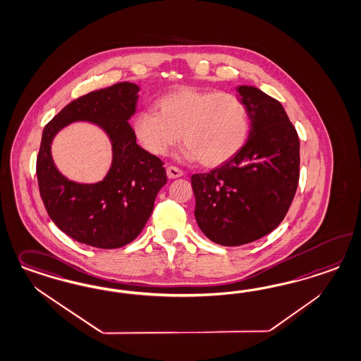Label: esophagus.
Instances as JSON below:
<instances>
[{
	"instance_id": "esophagus-1",
	"label": "esophagus",
	"mask_w": 361,
	"mask_h": 361,
	"mask_svg": "<svg viewBox=\"0 0 361 361\" xmlns=\"http://www.w3.org/2000/svg\"><path fill=\"white\" fill-rule=\"evenodd\" d=\"M166 171H167V176H169L170 179H175V178H179V176L183 175V171L179 170V169L175 167V166H169V167L166 169Z\"/></svg>"
}]
</instances>
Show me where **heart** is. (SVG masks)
I'll return each instance as SVG.
<instances>
[{"mask_svg": "<svg viewBox=\"0 0 361 361\" xmlns=\"http://www.w3.org/2000/svg\"><path fill=\"white\" fill-rule=\"evenodd\" d=\"M158 113L142 110L133 130L140 146L162 157L183 137V155L209 167L228 162L245 146L250 116L245 102L233 93L183 87L157 101Z\"/></svg>", "mask_w": 361, "mask_h": 361, "instance_id": "obj_1", "label": "heart"}]
</instances>
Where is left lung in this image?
<instances>
[{"label":"left lung","mask_w":361,"mask_h":361,"mask_svg":"<svg viewBox=\"0 0 361 361\" xmlns=\"http://www.w3.org/2000/svg\"><path fill=\"white\" fill-rule=\"evenodd\" d=\"M236 92L250 116L248 140L228 162L191 176L199 228L227 247L255 242L279 226L300 166L299 137L279 101L255 86L240 85Z\"/></svg>","instance_id":"obj_1"}]
</instances>
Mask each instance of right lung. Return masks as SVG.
Returning a JSON list of instances; mask_svg holds the SVG:
<instances>
[{"label": "right lung", "mask_w": 361, "mask_h": 361, "mask_svg": "<svg viewBox=\"0 0 361 361\" xmlns=\"http://www.w3.org/2000/svg\"><path fill=\"white\" fill-rule=\"evenodd\" d=\"M138 92V85L119 82L86 94L65 106L44 128L37 158L41 198L59 230L83 245L111 250L133 242L167 182L162 161L138 146L128 123L137 111ZM75 121L95 124L111 140L112 164L99 183L71 181L52 161L55 135Z\"/></svg>", "instance_id": "add662e5"}]
</instances>
